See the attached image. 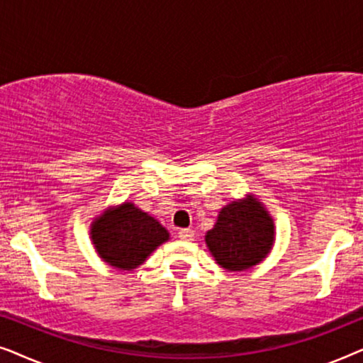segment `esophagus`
I'll return each instance as SVG.
<instances>
[{"instance_id": "1", "label": "esophagus", "mask_w": 363, "mask_h": 363, "mask_svg": "<svg viewBox=\"0 0 363 363\" xmlns=\"http://www.w3.org/2000/svg\"><path fill=\"white\" fill-rule=\"evenodd\" d=\"M178 236H180V240H183V241H191L193 240V231L188 230V228H183V230L178 231Z\"/></svg>"}]
</instances>
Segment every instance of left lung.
Returning <instances> with one entry per match:
<instances>
[{
    "mask_svg": "<svg viewBox=\"0 0 363 363\" xmlns=\"http://www.w3.org/2000/svg\"><path fill=\"white\" fill-rule=\"evenodd\" d=\"M274 225L259 201H233L220 211L206 245L218 264L230 271H242L257 264L271 251Z\"/></svg>",
    "mask_w": 363,
    "mask_h": 363,
    "instance_id": "8db88e82",
    "label": "left lung"
}]
</instances>
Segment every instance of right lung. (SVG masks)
<instances>
[{"instance_id":"add662e5","label":"right lung","mask_w":363,"mask_h":363,"mask_svg":"<svg viewBox=\"0 0 363 363\" xmlns=\"http://www.w3.org/2000/svg\"><path fill=\"white\" fill-rule=\"evenodd\" d=\"M91 235L102 259L123 271L135 269L168 240L165 228L132 203L104 213L94 221Z\"/></svg>"}]
</instances>
